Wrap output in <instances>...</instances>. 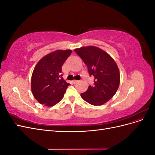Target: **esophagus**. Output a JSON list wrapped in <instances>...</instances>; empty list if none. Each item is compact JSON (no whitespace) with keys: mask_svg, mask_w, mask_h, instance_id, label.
Returning a JSON list of instances; mask_svg holds the SVG:
<instances>
[{"mask_svg":"<svg viewBox=\"0 0 155 155\" xmlns=\"http://www.w3.org/2000/svg\"><path fill=\"white\" fill-rule=\"evenodd\" d=\"M72 82H73L74 84H77V83H78L79 81H77V80H74Z\"/></svg>","mask_w":155,"mask_h":155,"instance_id":"esophagus-1","label":"esophagus"}]
</instances>
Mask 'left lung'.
I'll list each match as a JSON object with an SVG mask.
<instances>
[{
  "instance_id": "left-lung-1",
  "label": "left lung",
  "mask_w": 155,
  "mask_h": 155,
  "mask_svg": "<svg viewBox=\"0 0 155 155\" xmlns=\"http://www.w3.org/2000/svg\"><path fill=\"white\" fill-rule=\"evenodd\" d=\"M74 51L87 65L90 76L94 78V85L81 93V97L92 105L105 104L114 96L119 87L118 65L109 54L97 46H84Z\"/></svg>"
}]
</instances>
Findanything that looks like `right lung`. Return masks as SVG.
I'll return each mask as SVG.
<instances>
[{
    "label": "right lung",
    "instance_id": "add662e5",
    "mask_svg": "<svg viewBox=\"0 0 155 155\" xmlns=\"http://www.w3.org/2000/svg\"><path fill=\"white\" fill-rule=\"evenodd\" d=\"M71 50H58L42 58L32 73L31 89L39 104L47 107L57 104L64 96L69 83L61 76L62 66Z\"/></svg>",
    "mask_w": 155,
    "mask_h": 155
}]
</instances>
